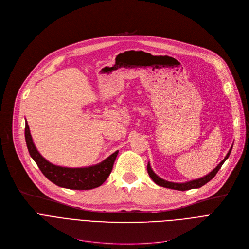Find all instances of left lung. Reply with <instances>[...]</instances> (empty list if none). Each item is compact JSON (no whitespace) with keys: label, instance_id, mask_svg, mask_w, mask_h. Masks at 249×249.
Returning a JSON list of instances; mask_svg holds the SVG:
<instances>
[{"label":"left lung","instance_id":"1","mask_svg":"<svg viewBox=\"0 0 249 249\" xmlns=\"http://www.w3.org/2000/svg\"><path fill=\"white\" fill-rule=\"evenodd\" d=\"M231 150H232V146H231V148L229 149L228 153L226 154L225 159H224L223 160H222V161L213 169V171H212L211 173H209L208 175H206V176L203 177V178H197V179H193V180H190V181H186V182H173V181H167V180H165V179L160 178L158 175H156V174L152 171V168H151L149 162H148V164H147V172H148L149 177L152 178V180L155 182V184L160 186V187L167 188V189H173V190H178V191H188V190H192V189H198V188H201V187H203L204 185H206L208 181H210V180L216 176V174L218 173V171L221 168L222 164H223V163L225 162V160L229 158Z\"/></svg>","mask_w":249,"mask_h":249}]
</instances>
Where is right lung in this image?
I'll return each instance as SVG.
<instances>
[{
	"label": "right lung",
	"instance_id": "obj_1",
	"mask_svg": "<svg viewBox=\"0 0 249 249\" xmlns=\"http://www.w3.org/2000/svg\"><path fill=\"white\" fill-rule=\"evenodd\" d=\"M25 140L30 156L42 174L58 187L70 190H91L100 187L110 176L118 152L115 151L102 162L87 167H65L46 160L37 150L28 126L25 121Z\"/></svg>",
	"mask_w": 249,
	"mask_h": 249
}]
</instances>
